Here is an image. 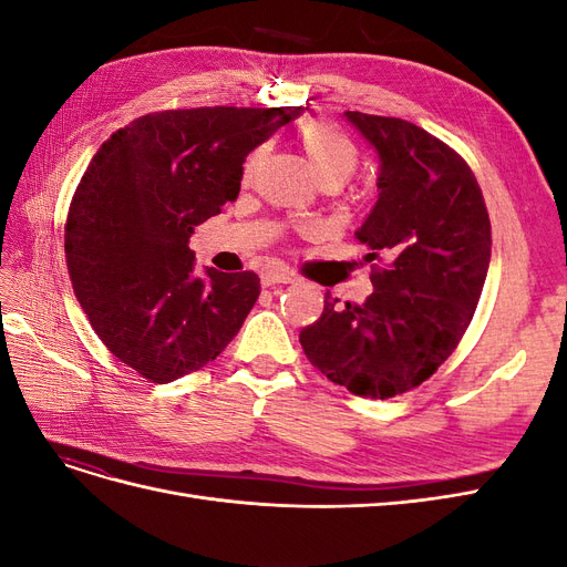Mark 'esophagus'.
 <instances>
[{"label": "esophagus", "instance_id": "obj_1", "mask_svg": "<svg viewBox=\"0 0 567 567\" xmlns=\"http://www.w3.org/2000/svg\"><path fill=\"white\" fill-rule=\"evenodd\" d=\"M293 277H290L288 271L281 269H267L262 271V286H277V284H290Z\"/></svg>", "mask_w": 567, "mask_h": 567}]
</instances>
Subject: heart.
Instances as JSON below:
<instances>
[{"label": "heart", "mask_w": 567, "mask_h": 567, "mask_svg": "<svg viewBox=\"0 0 567 567\" xmlns=\"http://www.w3.org/2000/svg\"><path fill=\"white\" fill-rule=\"evenodd\" d=\"M298 144L305 153L307 165H310L312 175L319 184H336L340 186L346 182L359 163L357 144L350 140L346 132H340L336 125L315 120L307 123L298 132ZM262 163V151H255L248 156L244 165V175L250 179L255 169Z\"/></svg>", "instance_id": "1"}]
</instances>
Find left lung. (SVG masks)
Here are the masks:
<instances>
[{
	"label": "left lung",
	"mask_w": 567,
	"mask_h": 567,
	"mask_svg": "<svg viewBox=\"0 0 567 567\" xmlns=\"http://www.w3.org/2000/svg\"><path fill=\"white\" fill-rule=\"evenodd\" d=\"M379 153V200L354 231L369 248L364 305L326 293L300 346L326 379L369 400L421 385L466 333L483 293L492 227L483 192L456 151L400 117L346 111Z\"/></svg>",
	"instance_id": "obj_1"
}]
</instances>
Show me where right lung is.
Here are the masks:
<instances>
[{
  "mask_svg": "<svg viewBox=\"0 0 567 567\" xmlns=\"http://www.w3.org/2000/svg\"><path fill=\"white\" fill-rule=\"evenodd\" d=\"M302 111L148 113L96 151L68 210V274L96 336L144 379L203 369L244 326L257 274H196L188 238L236 200L248 153Z\"/></svg>",
  "mask_w": 567,
  "mask_h": 567,
  "instance_id": "right-lung-1",
  "label": "right lung"
}]
</instances>
